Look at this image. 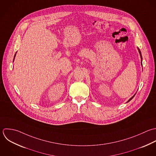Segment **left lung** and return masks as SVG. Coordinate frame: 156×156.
Masks as SVG:
<instances>
[{"label": "left lung", "mask_w": 156, "mask_h": 156, "mask_svg": "<svg viewBox=\"0 0 156 156\" xmlns=\"http://www.w3.org/2000/svg\"><path fill=\"white\" fill-rule=\"evenodd\" d=\"M139 53H140V57H141V59H142V54H141V52H140V50H139ZM135 95H136V94H135ZM135 95H134V96H133V97H131V98H130V99H129V100H128V102H129V101H131V100H132V99H133V98H134V96H135Z\"/></svg>", "instance_id": "8db88e82"}]
</instances>
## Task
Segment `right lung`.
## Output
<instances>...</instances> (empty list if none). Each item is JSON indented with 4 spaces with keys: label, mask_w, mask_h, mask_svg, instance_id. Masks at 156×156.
I'll list each match as a JSON object with an SVG mask.
<instances>
[{
    "label": "right lung",
    "mask_w": 156,
    "mask_h": 156,
    "mask_svg": "<svg viewBox=\"0 0 156 156\" xmlns=\"http://www.w3.org/2000/svg\"><path fill=\"white\" fill-rule=\"evenodd\" d=\"M15 56H16V55H14V58H15ZM14 59H13V61H14Z\"/></svg>",
    "instance_id": "obj_1"
}]
</instances>
